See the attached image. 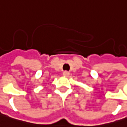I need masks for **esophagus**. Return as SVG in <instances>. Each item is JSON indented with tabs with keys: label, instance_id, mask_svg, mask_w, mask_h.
I'll return each instance as SVG.
<instances>
[{
	"label": "esophagus",
	"instance_id": "esophagus-1",
	"mask_svg": "<svg viewBox=\"0 0 127 127\" xmlns=\"http://www.w3.org/2000/svg\"><path fill=\"white\" fill-rule=\"evenodd\" d=\"M63 75L64 76H66V77H68V76L70 75V73H69V72H68V71H64V72L63 73Z\"/></svg>",
	"mask_w": 127,
	"mask_h": 127
}]
</instances>
